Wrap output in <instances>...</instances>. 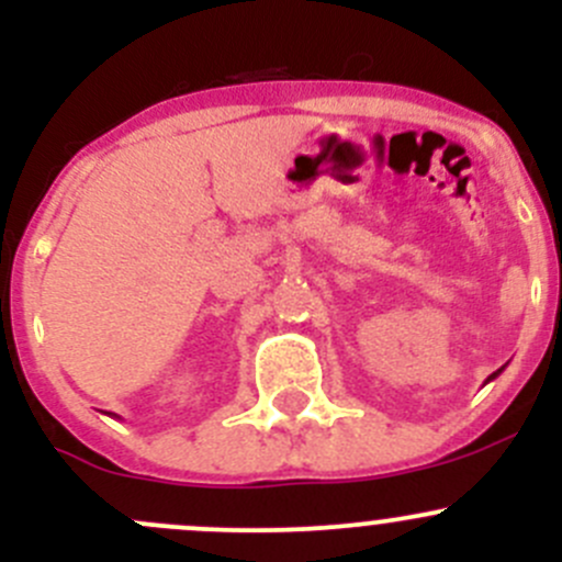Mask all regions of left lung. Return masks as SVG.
<instances>
[{"mask_svg": "<svg viewBox=\"0 0 562 562\" xmlns=\"http://www.w3.org/2000/svg\"><path fill=\"white\" fill-rule=\"evenodd\" d=\"M501 372H503V370H497V372H492V375H490V378H486V383H490V381H495V378H497V375H501Z\"/></svg>", "mask_w": 562, "mask_h": 562, "instance_id": "left-lung-1", "label": "left lung"}]
</instances>
